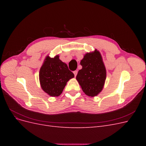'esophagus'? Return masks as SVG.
Wrapping results in <instances>:
<instances>
[{
    "label": "esophagus",
    "mask_w": 146,
    "mask_h": 146,
    "mask_svg": "<svg viewBox=\"0 0 146 146\" xmlns=\"http://www.w3.org/2000/svg\"><path fill=\"white\" fill-rule=\"evenodd\" d=\"M77 72H78L77 70H75V71H74V76H75V77H76V76H77Z\"/></svg>",
    "instance_id": "34e87169"
}]
</instances>
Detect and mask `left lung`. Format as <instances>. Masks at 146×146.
<instances>
[{
    "mask_svg": "<svg viewBox=\"0 0 146 146\" xmlns=\"http://www.w3.org/2000/svg\"><path fill=\"white\" fill-rule=\"evenodd\" d=\"M76 79L85 94L90 97L98 96L102 91L107 77V71L99 50L86 53L80 61Z\"/></svg>",
    "mask_w": 146,
    "mask_h": 146,
    "instance_id": "obj_1",
    "label": "left lung"
}]
</instances>
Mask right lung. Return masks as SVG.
<instances>
[{"instance_id": "add662e5", "label": "right lung", "mask_w": 146, "mask_h": 146, "mask_svg": "<svg viewBox=\"0 0 146 146\" xmlns=\"http://www.w3.org/2000/svg\"><path fill=\"white\" fill-rule=\"evenodd\" d=\"M74 77L68 65L59 58L57 55L54 58L47 55L39 70V79L42 90L48 96H59L67 82Z\"/></svg>"}]
</instances>
